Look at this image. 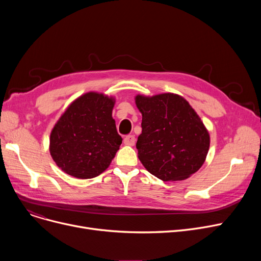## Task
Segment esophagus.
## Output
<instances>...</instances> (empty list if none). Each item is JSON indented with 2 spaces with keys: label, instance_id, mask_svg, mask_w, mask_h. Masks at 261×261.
Listing matches in <instances>:
<instances>
[{
  "label": "esophagus",
  "instance_id": "esophagus-1",
  "mask_svg": "<svg viewBox=\"0 0 261 261\" xmlns=\"http://www.w3.org/2000/svg\"><path fill=\"white\" fill-rule=\"evenodd\" d=\"M123 143L127 146H134L135 144V136L134 135H127L125 139H123Z\"/></svg>",
  "mask_w": 261,
  "mask_h": 261
}]
</instances>
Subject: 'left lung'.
Returning a JSON list of instances; mask_svg holds the SVG:
<instances>
[{
    "mask_svg": "<svg viewBox=\"0 0 261 261\" xmlns=\"http://www.w3.org/2000/svg\"><path fill=\"white\" fill-rule=\"evenodd\" d=\"M142 133L136 148L144 167L162 181H181L197 172L210 149V133L182 96L136 95Z\"/></svg>",
    "mask_w": 261,
    "mask_h": 261,
    "instance_id": "1",
    "label": "left lung"
}]
</instances>
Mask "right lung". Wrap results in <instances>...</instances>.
<instances>
[{
    "mask_svg": "<svg viewBox=\"0 0 261 261\" xmlns=\"http://www.w3.org/2000/svg\"><path fill=\"white\" fill-rule=\"evenodd\" d=\"M115 98L89 92L79 96L50 132L49 152L57 166L77 179H92L111 164L122 142L112 111Z\"/></svg>",
    "mask_w": 261,
    "mask_h": 261,
    "instance_id": "add662e5",
    "label": "right lung"
}]
</instances>
